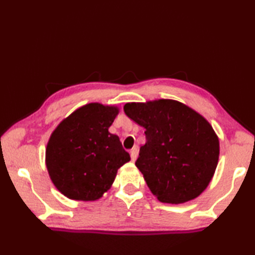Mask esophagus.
I'll return each instance as SVG.
<instances>
[{
  "label": "esophagus",
  "mask_w": 255,
  "mask_h": 255,
  "mask_svg": "<svg viewBox=\"0 0 255 255\" xmlns=\"http://www.w3.org/2000/svg\"><path fill=\"white\" fill-rule=\"evenodd\" d=\"M137 155H138V149H137V147H133V148L130 150V157H131V161H133V162L136 161Z\"/></svg>",
  "instance_id": "esophagus-1"
}]
</instances>
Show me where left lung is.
Returning a JSON list of instances; mask_svg holds the SVG:
<instances>
[{
    "instance_id": "left-lung-1",
    "label": "left lung",
    "mask_w": 255,
    "mask_h": 255,
    "mask_svg": "<svg viewBox=\"0 0 255 255\" xmlns=\"http://www.w3.org/2000/svg\"><path fill=\"white\" fill-rule=\"evenodd\" d=\"M124 111L146 129L136 166L157 200L179 205L199 197L219 158V139L208 120L171 99L128 102Z\"/></svg>"
}]
</instances>
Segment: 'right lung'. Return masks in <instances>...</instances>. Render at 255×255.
I'll list each match as a JSON object with an SVG mask.
<instances>
[{
  "instance_id": "1",
  "label": "right lung",
  "mask_w": 255,
  "mask_h": 255,
  "mask_svg": "<svg viewBox=\"0 0 255 255\" xmlns=\"http://www.w3.org/2000/svg\"><path fill=\"white\" fill-rule=\"evenodd\" d=\"M118 114L117 106L91 102L77 108L51 132L46 167L56 189L68 199H100L118 169L130 161L119 137L109 132Z\"/></svg>"
}]
</instances>
